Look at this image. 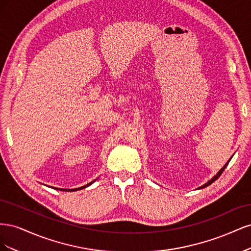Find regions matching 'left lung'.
Returning <instances> with one entry per match:
<instances>
[{
  "mask_svg": "<svg viewBox=\"0 0 251 251\" xmlns=\"http://www.w3.org/2000/svg\"><path fill=\"white\" fill-rule=\"evenodd\" d=\"M230 159H231V158H230ZM230 159H229V160H228V162H227V163H226V164H225V165L223 166V168H222L221 170H220V171H219V173H218V174L216 175V176H215L214 178H211V180H209V181L207 182V183H205L204 185H202V186H201V187H199V188H204V187H206V186L210 185V184L212 183V182H215V181H216V180H217V179H218V178H219L220 176H221V175H222V173H223V172H224V170L226 169V166H227V165H228V163H229V161H230Z\"/></svg>",
  "mask_w": 251,
  "mask_h": 251,
  "instance_id": "1",
  "label": "left lung"
}]
</instances>
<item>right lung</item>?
Listing matches in <instances>:
<instances>
[{"instance_id":"right-lung-1","label":"right lung","mask_w":251,"mask_h":251,"mask_svg":"<svg viewBox=\"0 0 251 251\" xmlns=\"http://www.w3.org/2000/svg\"><path fill=\"white\" fill-rule=\"evenodd\" d=\"M94 181H95V180H94ZM94 181H92V182H91V183H89V184H87V185H85V186H81V187H78V188H74V189H60V191H63V192H74V191H78V189H82V188H85V187L91 185V184L93 183ZM56 189H58V188H56Z\"/></svg>"}]
</instances>
